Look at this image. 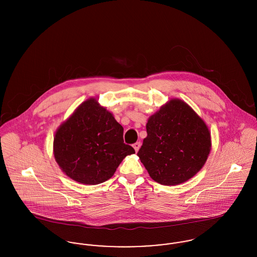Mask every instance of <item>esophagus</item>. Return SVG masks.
Returning a JSON list of instances; mask_svg holds the SVG:
<instances>
[{"instance_id": "obj_1", "label": "esophagus", "mask_w": 257, "mask_h": 257, "mask_svg": "<svg viewBox=\"0 0 257 257\" xmlns=\"http://www.w3.org/2000/svg\"><path fill=\"white\" fill-rule=\"evenodd\" d=\"M141 146H142L141 142H137V143H135L134 145H133V147H134L135 151H136V152H138V151H139V149H140Z\"/></svg>"}]
</instances>
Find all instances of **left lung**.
Segmentation results:
<instances>
[{
    "label": "left lung",
    "mask_w": 257,
    "mask_h": 257,
    "mask_svg": "<svg viewBox=\"0 0 257 257\" xmlns=\"http://www.w3.org/2000/svg\"><path fill=\"white\" fill-rule=\"evenodd\" d=\"M147 132L138 156L158 183H183L207 160L211 149L207 126L181 100L172 99L150 116Z\"/></svg>",
    "instance_id": "left-lung-1"
}]
</instances>
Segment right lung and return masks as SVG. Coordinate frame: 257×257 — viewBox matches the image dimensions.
<instances>
[{"label":"right lung","mask_w":257,"mask_h":257,"mask_svg":"<svg viewBox=\"0 0 257 257\" xmlns=\"http://www.w3.org/2000/svg\"><path fill=\"white\" fill-rule=\"evenodd\" d=\"M133 153L134 148L124 144L122 126L95 99L75 110L54 139V155L60 168L86 185L110 179L122 160Z\"/></svg>","instance_id":"right-lung-1"}]
</instances>
